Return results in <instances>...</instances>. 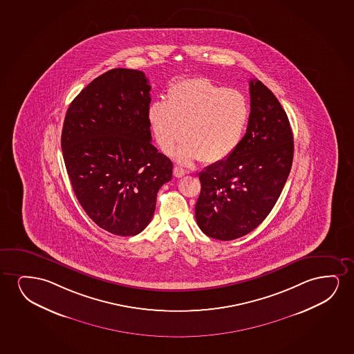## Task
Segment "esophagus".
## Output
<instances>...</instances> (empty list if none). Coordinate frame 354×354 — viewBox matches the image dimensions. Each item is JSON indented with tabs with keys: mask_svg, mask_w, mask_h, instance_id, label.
I'll list each match as a JSON object with an SVG mask.
<instances>
[{
	"mask_svg": "<svg viewBox=\"0 0 354 354\" xmlns=\"http://www.w3.org/2000/svg\"><path fill=\"white\" fill-rule=\"evenodd\" d=\"M173 173H174L175 178H183L184 175L187 174V170L183 169L180 167H175Z\"/></svg>",
	"mask_w": 354,
	"mask_h": 354,
	"instance_id": "1",
	"label": "esophagus"
}]
</instances>
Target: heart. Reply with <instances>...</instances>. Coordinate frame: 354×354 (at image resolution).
I'll list each match as a JSON object with an SVG mask.
<instances>
[{
	"mask_svg": "<svg viewBox=\"0 0 354 354\" xmlns=\"http://www.w3.org/2000/svg\"><path fill=\"white\" fill-rule=\"evenodd\" d=\"M249 113L242 93L198 77L174 83L165 102L151 104L147 116L160 150L169 152L184 136L175 151L176 160L216 163L237 149Z\"/></svg>",
	"mask_w": 354,
	"mask_h": 354,
	"instance_id": "1",
	"label": "heart"
}]
</instances>
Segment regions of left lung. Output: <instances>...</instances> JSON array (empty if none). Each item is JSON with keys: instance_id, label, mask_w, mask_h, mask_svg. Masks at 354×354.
Returning a JSON list of instances; mask_svg holds the SVG:
<instances>
[{"instance_id": "8db88e82", "label": "left lung", "mask_w": 354, "mask_h": 354, "mask_svg": "<svg viewBox=\"0 0 354 354\" xmlns=\"http://www.w3.org/2000/svg\"><path fill=\"white\" fill-rule=\"evenodd\" d=\"M247 133L226 160L199 173L196 220L209 237L232 241L260 225L290 173L294 138L281 102L257 80L249 82Z\"/></svg>"}]
</instances>
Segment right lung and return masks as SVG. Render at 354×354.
<instances>
[{
    "label": "right lung",
    "mask_w": 354,
    "mask_h": 354,
    "mask_svg": "<svg viewBox=\"0 0 354 354\" xmlns=\"http://www.w3.org/2000/svg\"><path fill=\"white\" fill-rule=\"evenodd\" d=\"M145 73L112 68L73 99L62 150L78 202L99 227L136 236L150 223L173 163L151 142Z\"/></svg>",
    "instance_id": "right-lung-1"
}]
</instances>
